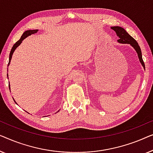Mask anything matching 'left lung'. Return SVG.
<instances>
[{
  "instance_id": "obj_1",
  "label": "left lung",
  "mask_w": 153,
  "mask_h": 153,
  "mask_svg": "<svg viewBox=\"0 0 153 153\" xmlns=\"http://www.w3.org/2000/svg\"><path fill=\"white\" fill-rule=\"evenodd\" d=\"M113 30H114L117 33V36L119 37V39L118 40V42L121 44H129L136 50L137 54H138L139 60L142 64V66H143V68H145V64H144L143 60L142 59V55H141V51L140 47H139L138 43L137 42V41L134 39L132 36H131L129 34L126 30L123 28L119 26H114L111 27Z\"/></svg>"
}]
</instances>
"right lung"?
Wrapping results in <instances>:
<instances>
[{"mask_svg":"<svg viewBox=\"0 0 153 153\" xmlns=\"http://www.w3.org/2000/svg\"><path fill=\"white\" fill-rule=\"evenodd\" d=\"M38 30H27L23 33V34H22V36H21V37L20 39H19L18 42H16L15 44H14V46L12 48V50L10 51V58H9V63H8V65H9L10 63V61H11V59H12V54L13 53H14V51H15V49H16L17 47H18L19 45L21 44V42H22V41L25 38H26L27 36H30L32 34H34V33H37ZM8 76V75H7ZM9 88H10V85H9ZM15 102V101H14Z\"/></svg>","mask_w":153,"mask_h":153,"instance_id":"1","label":"right lung"}]
</instances>
